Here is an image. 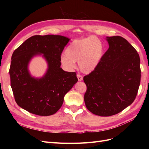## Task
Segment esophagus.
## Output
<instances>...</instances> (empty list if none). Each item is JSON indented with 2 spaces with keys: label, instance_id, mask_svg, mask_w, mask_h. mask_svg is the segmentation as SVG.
<instances>
[{
  "label": "esophagus",
  "instance_id": "34e87169",
  "mask_svg": "<svg viewBox=\"0 0 149 149\" xmlns=\"http://www.w3.org/2000/svg\"><path fill=\"white\" fill-rule=\"evenodd\" d=\"M77 78H78V80L79 81H81L83 80V77L79 74H77Z\"/></svg>",
  "mask_w": 149,
  "mask_h": 149
}]
</instances>
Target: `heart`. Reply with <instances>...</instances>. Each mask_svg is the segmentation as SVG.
<instances>
[{
  "label": "heart",
  "mask_w": 149,
  "mask_h": 149,
  "mask_svg": "<svg viewBox=\"0 0 149 149\" xmlns=\"http://www.w3.org/2000/svg\"><path fill=\"white\" fill-rule=\"evenodd\" d=\"M104 53V46L96 37H88L73 40L62 55L60 62L64 68L71 71L78 62L79 70L90 73L100 64Z\"/></svg>",
  "instance_id": "obj_1"
}]
</instances>
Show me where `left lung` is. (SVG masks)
Segmentation results:
<instances>
[{"label":"left lung","instance_id":"8db88e82","mask_svg":"<svg viewBox=\"0 0 149 149\" xmlns=\"http://www.w3.org/2000/svg\"><path fill=\"white\" fill-rule=\"evenodd\" d=\"M109 49L100 64L83 80L87 86V109L100 116L121 112L134 102L141 82L140 57L136 49L120 36L106 37Z\"/></svg>","mask_w":149,"mask_h":149}]
</instances>
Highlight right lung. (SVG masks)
Here are the masks:
<instances>
[{
  "instance_id": "right-lung-1",
  "label": "right lung",
  "mask_w": 149,
  "mask_h": 149,
  "mask_svg": "<svg viewBox=\"0 0 149 149\" xmlns=\"http://www.w3.org/2000/svg\"><path fill=\"white\" fill-rule=\"evenodd\" d=\"M70 38L56 35H34L13 52L9 70L10 84L17 104L33 114L47 116L60 109L65 94L77 83L75 72L61 68V54ZM47 63L42 77L31 74L28 66L35 56Z\"/></svg>"
}]
</instances>
